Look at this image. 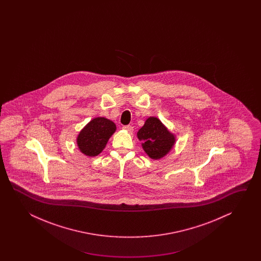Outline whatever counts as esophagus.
<instances>
[{"label":"esophagus","mask_w":261,"mask_h":261,"mask_svg":"<svg viewBox=\"0 0 261 261\" xmlns=\"http://www.w3.org/2000/svg\"><path fill=\"white\" fill-rule=\"evenodd\" d=\"M123 128H124L125 130L128 132V133H133V126H130V125H128V126H124Z\"/></svg>","instance_id":"1"}]
</instances>
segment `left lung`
<instances>
[{"instance_id": "left-lung-1", "label": "left lung", "mask_w": 261, "mask_h": 261, "mask_svg": "<svg viewBox=\"0 0 261 261\" xmlns=\"http://www.w3.org/2000/svg\"><path fill=\"white\" fill-rule=\"evenodd\" d=\"M142 147L152 160H161L172 149L176 137L161 120L150 117L137 133Z\"/></svg>"}]
</instances>
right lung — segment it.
<instances>
[{"label": "right lung", "instance_id": "1", "mask_svg": "<svg viewBox=\"0 0 261 261\" xmlns=\"http://www.w3.org/2000/svg\"><path fill=\"white\" fill-rule=\"evenodd\" d=\"M117 129L116 124L106 117L91 119L76 138L78 149L88 156L98 155L106 148V144Z\"/></svg>", "mask_w": 261, "mask_h": 261}]
</instances>
